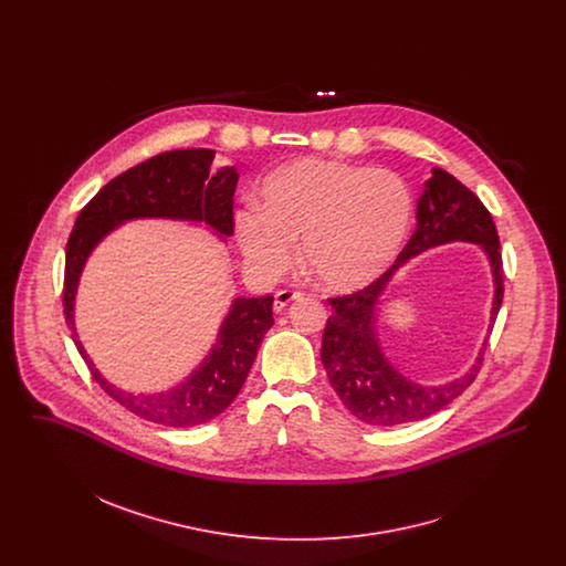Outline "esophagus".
Returning <instances> with one entry per match:
<instances>
[{"label":"esophagus","mask_w":566,"mask_h":566,"mask_svg":"<svg viewBox=\"0 0 566 566\" xmlns=\"http://www.w3.org/2000/svg\"><path fill=\"white\" fill-rule=\"evenodd\" d=\"M303 295H305V293H301V291H291V289L277 291V293H275V301H273V310H275V312H282L286 305H291L293 301L301 298Z\"/></svg>","instance_id":"obj_1"}]
</instances>
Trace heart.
Listing matches in <instances>:
<instances>
[{"instance_id":"heart-1","label":"heart","mask_w":566,"mask_h":566,"mask_svg":"<svg viewBox=\"0 0 566 566\" xmlns=\"http://www.w3.org/2000/svg\"><path fill=\"white\" fill-rule=\"evenodd\" d=\"M413 199L388 169L301 159L273 169L259 189V210L238 216L245 259L277 275L295 259L333 293H354L392 265L403 248Z\"/></svg>"}]
</instances>
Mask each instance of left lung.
Masks as SVG:
<instances>
[{
	"label": "left lung",
	"instance_id": "left-lung-1",
	"mask_svg": "<svg viewBox=\"0 0 566 566\" xmlns=\"http://www.w3.org/2000/svg\"><path fill=\"white\" fill-rule=\"evenodd\" d=\"M416 231L397 256L395 265L376 282L352 295L328 298L333 314L324 326V369L333 390L352 413L371 427H399L429 418L452 403L480 374L484 350L475 365L454 381L420 386L401 376L384 356L377 339V305L392 275L405 263L434 245L450 242L480 243L488 254L494 277V301L490 323L503 303V259L494 220L475 192L443 169L432 178L416 208ZM492 326V324H490Z\"/></svg>",
	"mask_w": 566,
	"mask_h": 566
}]
</instances>
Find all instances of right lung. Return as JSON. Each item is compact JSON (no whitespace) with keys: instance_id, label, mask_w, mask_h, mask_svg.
Instances as JSON below:
<instances>
[{"instance_id":"add662e5","label":"right lung","mask_w":566,"mask_h":566,"mask_svg":"<svg viewBox=\"0 0 566 566\" xmlns=\"http://www.w3.org/2000/svg\"><path fill=\"white\" fill-rule=\"evenodd\" d=\"M214 155L210 148L169 150L116 176L82 208L65 250L63 314L91 376L135 416L174 429L210 422L233 403L273 324V296H238L220 326L214 348L199 369L182 384L157 395L120 390L95 369L76 335L74 298L88 254L125 220H195L206 222L224 238L233 235V195L240 176L235 167L214 171Z\"/></svg>"}]
</instances>
